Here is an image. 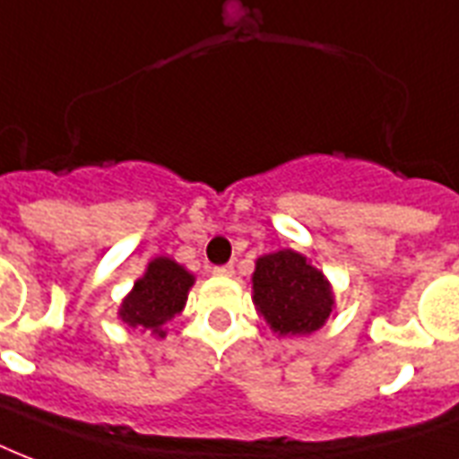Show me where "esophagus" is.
Here are the masks:
<instances>
[{
    "label": "esophagus",
    "mask_w": 459,
    "mask_h": 459,
    "mask_svg": "<svg viewBox=\"0 0 459 459\" xmlns=\"http://www.w3.org/2000/svg\"><path fill=\"white\" fill-rule=\"evenodd\" d=\"M232 273H234V265H230V263H227V265H215V268H212V275H218V278H230Z\"/></svg>",
    "instance_id": "obj_1"
}]
</instances>
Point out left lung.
<instances>
[{
  "label": "left lung",
  "instance_id": "left-lung-1",
  "mask_svg": "<svg viewBox=\"0 0 459 459\" xmlns=\"http://www.w3.org/2000/svg\"><path fill=\"white\" fill-rule=\"evenodd\" d=\"M254 304L280 335H308L333 311V292L304 255L282 248L255 261Z\"/></svg>",
  "mask_w": 459,
  "mask_h": 459
}]
</instances>
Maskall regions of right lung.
<instances>
[{
  "label": "right lung",
  "instance_id": "obj_1",
  "mask_svg": "<svg viewBox=\"0 0 459 459\" xmlns=\"http://www.w3.org/2000/svg\"><path fill=\"white\" fill-rule=\"evenodd\" d=\"M191 285L194 275L181 268L179 263H174L172 258H155L124 299L119 316L134 328L152 330L155 335L162 337V323L174 318L184 308Z\"/></svg>",
  "mask_w": 459,
  "mask_h": 459
}]
</instances>
